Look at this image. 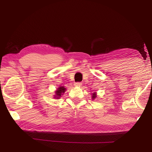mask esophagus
Listing matches in <instances>:
<instances>
[{"label":"esophagus","instance_id":"34e87169","mask_svg":"<svg viewBox=\"0 0 152 152\" xmlns=\"http://www.w3.org/2000/svg\"><path fill=\"white\" fill-rule=\"evenodd\" d=\"M82 83L81 82H75L74 83V86H82Z\"/></svg>","mask_w":152,"mask_h":152}]
</instances>
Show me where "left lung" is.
Instances as JSON below:
<instances>
[{"label":"left lung","instance_id":"left-lung-1","mask_svg":"<svg viewBox=\"0 0 152 152\" xmlns=\"http://www.w3.org/2000/svg\"><path fill=\"white\" fill-rule=\"evenodd\" d=\"M96 97H97V94H96V92H94V93H92V99H96Z\"/></svg>","mask_w":152,"mask_h":152}]
</instances>
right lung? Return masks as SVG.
Listing matches in <instances>:
<instances>
[{"instance_id": "right-lung-1", "label": "right lung", "mask_w": 152, "mask_h": 152, "mask_svg": "<svg viewBox=\"0 0 152 152\" xmlns=\"http://www.w3.org/2000/svg\"><path fill=\"white\" fill-rule=\"evenodd\" d=\"M65 91H66V88H65L64 86H61V87L58 88L55 91V97H54L56 98V99H58V98H60L61 97V95L64 93Z\"/></svg>"}]
</instances>
